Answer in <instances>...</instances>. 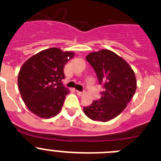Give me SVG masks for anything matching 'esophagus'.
<instances>
[{"label": "esophagus", "mask_w": 161, "mask_h": 161, "mask_svg": "<svg viewBox=\"0 0 161 161\" xmlns=\"http://www.w3.org/2000/svg\"><path fill=\"white\" fill-rule=\"evenodd\" d=\"M76 93H77V94L79 95L80 97L83 96L84 93H85V92H80V91H76Z\"/></svg>", "instance_id": "1"}]
</instances>
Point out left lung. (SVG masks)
I'll use <instances>...</instances> for the list:
<instances>
[{
  "instance_id": "8db88e82",
  "label": "left lung",
  "mask_w": 161,
  "mask_h": 161,
  "mask_svg": "<svg viewBox=\"0 0 161 161\" xmlns=\"http://www.w3.org/2000/svg\"><path fill=\"white\" fill-rule=\"evenodd\" d=\"M99 84L103 86L99 100L84 107L85 115L93 121L107 122L117 117L130 102L136 90V79L131 67L109 50H101L86 56Z\"/></svg>"
}]
</instances>
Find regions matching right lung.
Returning a JSON list of instances; mask_svg holds the SVG:
<instances>
[{
	"label": "right lung",
	"instance_id": "obj_1",
	"mask_svg": "<svg viewBox=\"0 0 161 161\" xmlns=\"http://www.w3.org/2000/svg\"><path fill=\"white\" fill-rule=\"evenodd\" d=\"M73 52L56 47L43 50L25 61L18 73V84L25 106L42 119L55 117L62 109L69 90L62 83L64 68Z\"/></svg>",
	"mask_w": 161,
	"mask_h": 161
}]
</instances>
